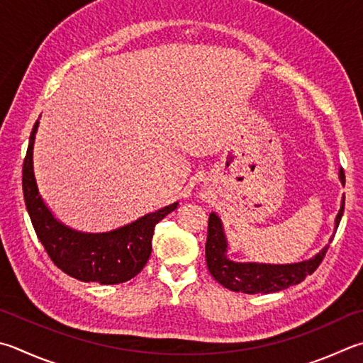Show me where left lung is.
Listing matches in <instances>:
<instances>
[{
  "mask_svg": "<svg viewBox=\"0 0 363 363\" xmlns=\"http://www.w3.org/2000/svg\"><path fill=\"white\" fill-rule=\"evenodd\" d=\"M340 179L345 184V171H340ZM342 211H345V196L341 208L335 219V232L340 225ZM333 238V236H332ZM330 238V242H332ZM227 238L223 233L222 222L216 213L209 214L208 240H206V263L213 278L233 292L242 294H269L278 292L289 286L298 284L308 274H313L315 268L324 260L328 246L319 250L313 259L291 263V265H267V263H238L227 257Z\"/></svg>",
  "mask_w": 363,
  "mask_h": 363,
  "instance_id": "1",
  "label": "left lung"
}]
</instances>
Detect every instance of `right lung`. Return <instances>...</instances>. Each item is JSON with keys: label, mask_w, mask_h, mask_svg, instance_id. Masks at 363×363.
<instances>
[{"label": "right lung", "mask_w": 363, "mask_h": 363, "mask_svg": "<svg viewBox=\"0 0 363 363\" xmlns=\"http://www.w3.org/2000/svg\"><path fill=\"white\" fill-rule=\"evenodd\" d=\"M39 121L31 130L23 160V199L33 228L50 260L84 282L121 284L141 272L152 252L154 228L163 217L177 208V203L106 233H82L58 222L45 206L33 173V144Z\"/></svg>", "instance_id": "1"}]
</instances>
